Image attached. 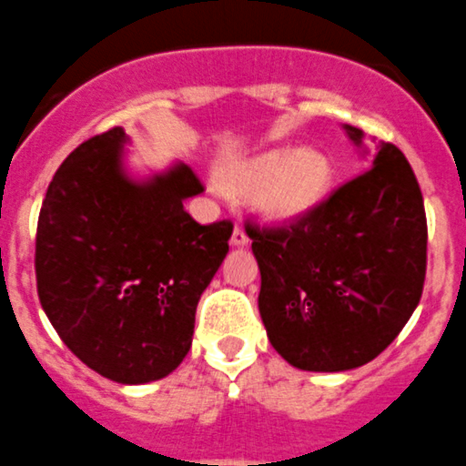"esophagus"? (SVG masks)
Masks as SVG:
<instances>
[{
    "instance_id": "34e87169",
    "label": "esophagus",
    "mask_w": 466,
    "mask_h": 466,
    "mask_svg": "<svg viewBox=\"0 0 466 466\" xmlns=\"http://www.w3.org/2000/svg\"><path fill=\"white\" fill-rule=\"evenodd\" d=\"M232 243H234V246H246V243H248V232H246L241 225H237V228H234Z\"/></svg>"
}]
</instances>
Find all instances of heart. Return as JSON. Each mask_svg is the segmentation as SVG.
<instances>
[{"label": "heart", "mask_w": 466, "mask_h": 466, "mask_svg": "<svg viewBox=\"0 0 466 466\" xmlns=\"http://www.w3.org/2000/svg\"><path fill=\"white\" fill-rule=\"evenodd\" d=\"M332 178L329 162L318 150L279 148L225 171V181L238 190L262 195L264 207L276 218H297L311 211Z\"/></svg>", "instance_id": "1"}]
</instances>
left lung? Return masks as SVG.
Returning a JSON list of instances; mask_svg holds the SVG:
<instances>
[{
  "mask_svg": "<svg viewBox=\"0 0 466 466\" xmlns=\"http://www.w3.org/2000/svg\"><path fill=\"white\" fill-rule=\"evenodd\" d=\"M350 139L362 132L348 125ZM376 144V141H374ZM259 316L271 346L304 371H346L380 355L422 297L427 216L418 178L395 144L374 165L280 223L248 218Z\"/></svg>",
  "mask_w": 466,
  "mask_h": 466,
  "instance_id": "1",
  "label": "left lung"
}]
</instances>
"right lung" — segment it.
Listing matches in <instances>:
<instances>
[{"label": "right lung", "mask_w": 466, "mask_h": 466, "mask_svg": "<svg viewBox=\"0 0 466 466\" xmlns=\"http://www.w3.org/2000/svg\"><path fill=\"white\" fill-rule=\"evenodd\" d=\"M123 127L90 137L56 171L36 223V292L83 364L116 383L171 374L192 346L197 301L229 250L232 220L199 225L204 186L178 165L146 186L120 171Z\"/></svg>", "instance_id": "right-lung-1"}]
</instances>
